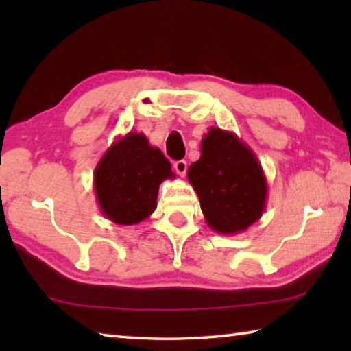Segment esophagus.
I'll return each instance as SVG.
<instances>
[{"mask_svg": "<svg viewBox=\"0 0 351 351\" xmlns=\"http://www.w3.org/2000/svg\"><path fill=\"white\" fill-rule=\"evenodd\" d=\"M173 169H175L178 175L184 176V175H186V171H187V162L186 161H176L173 164Z\"/></svg>", "mask_w": 351, "mask_h": 351, "instance_id": "obj_1", "label": "esophagus"}]
</instances>
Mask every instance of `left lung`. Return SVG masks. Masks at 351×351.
<instances>
[{"instance_id":"8db88e82","label":"left lung","mask_w":351,"mask_h":351,"mask_svg":"<svg viewBox=\"0 0 351 351\" xmlns=\"http://www.w3.org/2000/svg\"><path fill=\"white\" fill-rule=\"evenodd\" d=\"M187 178L207 226L218 234L245 232L263 215L268 181L255 153L234 132L210 127Z\"/></svg>"}]
</instances>
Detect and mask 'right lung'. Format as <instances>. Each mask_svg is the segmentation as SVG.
<instances>
[{
    "label": "right lung",
    "instance_id": "add662e5",
    "mask_svg": "<svg viewBox=\"0 0 351 351\" xmlns=\"http://www.w3.org/2000/svg\"><path fill=\"white\" fill-rule=\"evenodd\" d=\"M173 180L171 164L144 133L116 139L94 170V190L102 215L119 226L139 224L156 209L158 190Z\"/></svg>",
    "mask_w": 351,
    "mask_h": 351
}]
</instances>
